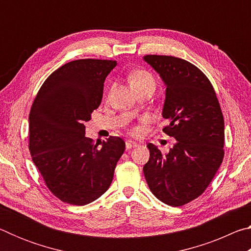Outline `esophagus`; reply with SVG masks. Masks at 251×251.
<instances>
[{
	"label": "esophagus",
	"instance_id": "esophagus-1",
	"mask_svg": "<svg viewBox=\"0 0 251 251\" xmlns=\"http://www.w3.org/2000/svg\"><path fill=\"white\" fill-rule=\"evenodd\" d=\"M126 150H130V148L133 147H136L138 145L137 142H134V141H130V139H128V141H126Z\"/></svg>",
	"mask_w": 251,
	"mask_h": 251
}]
</instances>
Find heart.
Instances as JSON below:
<instances>
[{
	"instance_id": "1",
	"label": "heart",
	"mask_w": 251,
	"mask_h": 251,
	"mask_svg": "<svg viewBox=\"0 0 251 251\" xmlns=\"http://www.w3.org/2000/svg\"><path fill=\"white\" fill-rule=\"evenodd\" d=\"M129 84H130L131 87L141 86V85H145V84L155 85V79L146 71H143V70L135 71L129 75ZM139 131H141V129L137 128V127L133 129L134 134H138Z\"/></svg>"
}]
</instances>
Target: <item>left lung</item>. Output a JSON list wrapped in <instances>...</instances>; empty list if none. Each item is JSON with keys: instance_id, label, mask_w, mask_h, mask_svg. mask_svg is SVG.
I'll list each match as a JSON object with an SVG mask.
<instances>
[{"instance_id": "obj_1", "label": "left lung", "mask_w": 251, "mask_h": 251, "mask_svg": "<svg viewBox=\"0 0 251 251\" xmlns=\"http://www.w3.org/2000/svg\"><path fill=\"white\" fill-rule=\"evenodd\" d=\"M166 86L163 129L176 143L166 154L148 144L143 168L151 192L166 205L178 207L205 192L224 159L225 123L214 87L202 72L182 58L146 55Z\"/></svg>"}]
</instances>
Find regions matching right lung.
I'll use <instances>...</instances> for the list:
<instances>
[{
  "label": "right lung",
  "mask_w": 251,
  "mask_h": 251,
  "mask_svg": "<svg viewBox=\"0 0 251 251\" xmlns=\"http://www.w3.org/2000/svg\"><path fill=\"white\" fill-rule=\"evenodd\" d=\"M116 65L93 58L66 63L46 78L29 112L33 163L54 196L71 205L100 198L125 151L121 137L95 145L85 136L84 123L100 105L105 78Z\"/></svg>",
  "instance_id": "right-lung-1"
}]
</instances>
